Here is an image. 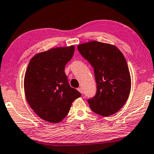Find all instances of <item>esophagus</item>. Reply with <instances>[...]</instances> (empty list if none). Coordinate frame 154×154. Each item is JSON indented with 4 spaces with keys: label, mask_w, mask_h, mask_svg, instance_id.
<instances>
[{
    "label": "esophagus",
    "mask_w": 154,
    "mask_h": 154,
    "mask_svg": "<svg viewBox=\"0 0 154 154\" xmlns=\"http://www.w3.org/2000/svg\"><path fill=\"white\" fill-rule=\"evenodd\" d=\"M77 90H78L80 93H82V94H83V89H82V88H81V87H79V88L77 89Z\"/></svg>",
    "instance_id": "1"
}]
</instances>
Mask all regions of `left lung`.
<instances>
[{
  "label": "left lung",
  "instance_id": "obj_1",
  "mask_svg": "<svg viewBox=\"0 0 154 154\" xmlns=\"http://www.w3.org/2000/svg\"><path fill=\"white\" fill-rule=\"evenodd\" d=\"M77 49L94 67L97 93L87 100L89 107L101 116L115 114L131 91V76L124 54L116 46L98 41L80 44Z\"/></svg>",
  "mask_w": 154,
  "mask_h": 154
}]
</instances>
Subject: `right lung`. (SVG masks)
Wrapping results in <instances>:
<instances>
[{"instance_id": "add662e5", "label": "right lung", "mask_w": 154, "mask_h": 154, "mask_svg": "<svg viewBox=\"0 0 154 154\" xmlns=\"http://www.w3.org/2000/svg\"><path fill=\"white\" fill-rule=\"evenodd\" d=\"M75 46L54 48L31 58L25 74V98L39 117L58 123L67 115L72 104L81 96L69 86L66 64L72 57Z\"/></svg>"}]
</instances>
